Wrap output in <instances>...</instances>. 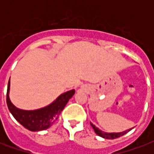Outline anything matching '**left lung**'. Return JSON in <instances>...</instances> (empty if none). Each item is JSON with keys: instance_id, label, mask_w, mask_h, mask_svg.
<instances>
[{"instance_id": "8db88e82", "label": "left lung", "mask_w": 154, "mask_h": 154, "mask_svg": "<svg viewBox=\"0 0 154 154\" xmlns=\"http://www.w3.org/2000/svg\"><path fill=\"white\" fill-rule=\"evenodd\" d=\"M90 125H91V126L93 127V129H94V132L96 133L98 136L101 137L105 139H115V138H118L120 137L123 136L125 134H127L128 132L130 131L132 129H128V130H125V131L122 132V133H105V132L101 131L98 128H97L94 124H92L91 122H90Z\"/></svg>"}]
</instances>
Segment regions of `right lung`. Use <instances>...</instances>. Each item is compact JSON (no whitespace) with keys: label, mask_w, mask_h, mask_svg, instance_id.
Instances as JSON below:
<instances>
[{"label":"right lung","mask_w":154,"mask_h":154,"mask_svg":"<svg viewBox=\"0 0 154 154\" xmlns=\"http://www.w3.org/2000/svg\"><path fill=\"white\" fill-rule=\"evenodd\" d=\"M10 82L8 81L7 95H6V102L10 112L14 118L20 123L21 125L26 128L30 131H40L44 130L51 126L57 120L59 115L65 108L73 94L75 90H70L65 94H61L55 101L48 105L47 107L42 108L37 110H22L16 108L9 100L8 93H9Z\"/></svg>","instance_id":"right-lung-1"}]
</instances>
